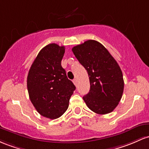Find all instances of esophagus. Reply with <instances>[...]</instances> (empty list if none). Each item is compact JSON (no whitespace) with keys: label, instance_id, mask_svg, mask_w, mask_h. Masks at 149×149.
Masks as SVG:
<instances>
[{"label":"esophagus","instance_id":"esophagus-1","mask_svg":"<svg viewBox=\"0 0 149 149\" xmlns=\"http://www.w3.org/2000/svg\"><path fill=\"white\" fill-rule=\"evenodd\" d=\"M73 83H74L75 86H76V85H77V80H76V78H74V79L73 80Z\"/></svg>","mask_w":149,"mask_h":149}]
</instances>
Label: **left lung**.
Segmentation results:
<instances>
[{
	"label": "left lung",
	"instance_id": "1",
	"mask_svg": "<svg viewBox=\"0 0 149 149\" xmlns=\"http://www.w3.org/2000/svg\"><path fill=\"white\" fill-rule=\"evenodd\" d=\"M72 52L89 76V93L83 96L93 112L105 114L118 105L124 91L122 72L116 60L102 44L88 40L72 49Z\"/></svg>",
	"mask_w": 149,
	"mask_h": 149
}]
</instances>
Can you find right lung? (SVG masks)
Listing matches in <instances>:
<instances>
[{
  "instance_id": "1",
  "label": "right lung",
  "mask_w": 149,
  "mask_h": 149,
  "mask_svg": "<svg viewBox=\"0 0 149 149\" xmlns=\"http://www.w3.org/2000/svg\"><path fill=\"white\" fill-rule=\"evenodd\" d=\"M65 47L49 44L32 63L27 79L31 102L43 117L54 120L64 113L76 86L62 68Z\"/></svg>"
}]
</instances>
